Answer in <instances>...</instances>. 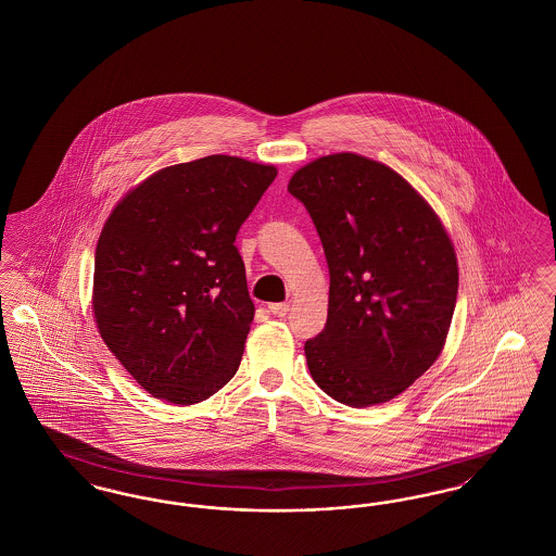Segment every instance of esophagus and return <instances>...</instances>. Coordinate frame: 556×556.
I'll list each match as a JSON object with an SVG mask.
<instances>
[{
  "mask_svg": "<svg viewBox=\"0 0 556 556\" xmlns=\"http://www.w3.org/2000/svg\"><path fill=\"white\" fill-rule=\"evenodd\" d=\"M268 313L275 315V317H286L290 313V304L288 302H275V304H268Z\"/></svg>",
  "mask_w": 556,
  "mask_h": 556,
  "instance_id": "esophagus-1",
  "label": "esophagus"
}]
</instances>
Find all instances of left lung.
<instances>
[{"mask_svg":"<svg viewBox=\"0 0 556 556\" xmlns=\"http://www.w3.org/2000/svg\"><path fill=\"white\" fill-rule=\"evenodd\" d=\"M288 191L311 214L329 266L327 323L304 344L311 375L348 406L388 402L446 342L458 293L448 233L396 170L358 154L302 166Z\"/></svg>","mask_w":556,"mask_h":556,"instance_id":"left-lung-1","label":"left lung"}]
</instances>
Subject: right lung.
<instances>
[{
    "label": "right lung",
    "instance_id": "obj_1",
    "mask_svg": "<svg viewBox=\"0 0 556 556\" xmlns=\"http://www.w3.org/2000/svg\"><path fill=\"white\" fill-rule=\"evenodd\" d=\"M275 177V166L206 156L154 173L108 216L93 315L152 396L195 404L236 375L254 318L236 236Z\"/></svg>",
    "mask_w": 556,
    "mask_h": 556
}]
</instances>
